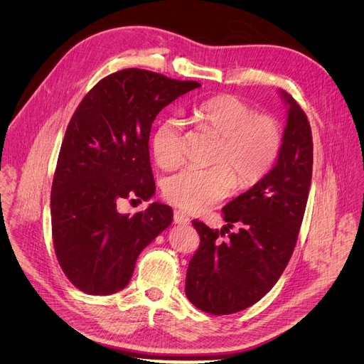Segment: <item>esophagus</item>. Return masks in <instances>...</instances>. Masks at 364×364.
<instances>
[{
    "label": "esophagus",
    "instance_id": "1",
    "mask_svg": "<svg viewBox=\"0 0 364 364\" xmlns=\"http://www.w3.org/2000/svg\"><path fill=\"white\" fill-rule=\"evenodd\" d=\"M174 222L177 225H188L190 223V218L186 213H183L180 210H176L174 212Z\"/></svg>",
    "mask_w": 364,
    "mask_h": 364
}]
</instances>
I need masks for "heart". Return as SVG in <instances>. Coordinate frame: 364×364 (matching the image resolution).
Listing matches in <instances>:
<instances>
[{"label":"heart","mask_w":364,"mask_h":364,"mask_svg":"<svg viewBox=\"0 0 364 364\" xmlns=\"http://www.w3.org/2000/svg\"><path fill=\"white\" fill-rule=\"evenodd\" d=\"M197 124L218 136L210 168H184L164 181V196L174 205L201 213L226 198L235 188H249L272 168L281 149V129L268 115H255L247 103L233 95L207 99L194 108ZM154 160L171 170L183 161V122L168 117L155 128L151 141Z\"/></svg>","instance_id":"1"}]
</instances>
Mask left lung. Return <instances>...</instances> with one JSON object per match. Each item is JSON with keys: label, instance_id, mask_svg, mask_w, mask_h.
<instances>
[{"label": "left lung", "instance_id": "obj_1", "mask_svg": "<svg viewBox=\"0 0 364 364\" xmlns=\"http://www.w3.org/2000/svg\"><path fill=\"white\" fill-rule=\"evenodd\" d=\"M287 125L275 166L252 188L223 209L228 223L213 230L193 220L200 246L186 277V295L204 313L226 316L242 311L277 284L294 252L313 177V135L306 115L285 90ZM236 223L226 242L218 236Z\"/></svg>", "mask_w": 364, "mask_h": 364}]
</instances>
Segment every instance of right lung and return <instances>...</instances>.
<instances>
[{"mask_svg": "<svg viewBox=\"0 0 364 364\" xmlns=\"http://www.w3.org/2000/svg\"><path fill=\"white\" fill-rule=\"evenodd\" d=\"M142 69H124L97 82L73 114L51 186V232L58 261L80 291L124 289L139 253L173 222L171 207L154 201L122 215L128 197L155 193L148 141L157 115L200 87Z\"/></svg>", "mask_w": 364, "mask_h": 364, "instance_id": "1", "label": "right lung"}]
</instances>
